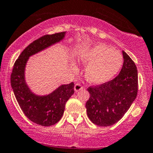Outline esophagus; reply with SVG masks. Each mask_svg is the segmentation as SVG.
I'll return each mask as SVG.
<instances>
[{
    "label": "esophagus",
    "mask_w": 153,
    "mask_h": 153,
    "mask_svg": "<svg viewBox=\"0 0 153 153\" xmlns=\"http://www.w3.org/2000/svg\"><path fill=\"white\" fill-rule=\"evenodd\" d=\"M82 89H83V87H82V85H80V84H76L75 85V87H74V90H75V92H78V91Z\"/></svg>",
    "instance_id": "1"
}]
</instances>
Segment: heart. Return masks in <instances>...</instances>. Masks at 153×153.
I'll return each instance as SVG.
<instances>
[{
	"mask_svg": "<svg viewBox=\"0 0 153 153\" xmlns=\"http://www.w3.org/2000/svg\"><path fill=\"white\" fill-rule=\"evenodd\" d=\"M77 59L86 66L85 76L92 85H100L110 81L123 65V56L103 44H94L81 50Z\"/></svg>",
	"mask_w": 153,
	"mask_h": 153,
	"instance_id": "1",
	"label": "heart"
}]
</instances>
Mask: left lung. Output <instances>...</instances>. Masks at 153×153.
Wrapping results in <instances>:
<instances>
[{"label": "left lung", "mask_w": 153, "mask_h": 153, "mask_svg": "<svg viewBox=\"0 0 153 153\" xmlns=\"http://www.w3.org/2000/svg\"><path fill=\"white\" fill-rule=\"evenodd\" d=\"M124 63L118 76L100 86L88 89L87 114L98 126L108 127L118 122L129 109L137 94V66L131 57L122 51Z\"/></svg>", "instance_id": "8db88e82"}]
</instances>
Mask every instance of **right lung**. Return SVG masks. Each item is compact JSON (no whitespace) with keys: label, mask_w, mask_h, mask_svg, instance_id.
Listing matches in <instances>:
<instances>
[{"label":"right lung","mask_w":153,"mask_h":153,"mask_svg":"<svg viewBox=\"0 0 153 153\" xmlns=\"http://www.w3.org/2000/svg\"><path fill=\"white\" fill-rule=\"evenodd\" d=\"M65 33L44 35L30 44L15 62L11 74V87L21 109L28 119L41 126L53 125L61 119L65 103L75 93L74 83L61 85L49 94L38 95L27 84L25 68L30 56L62 41Z\"/></svg>","instance_id":"1"}]
</instances>
